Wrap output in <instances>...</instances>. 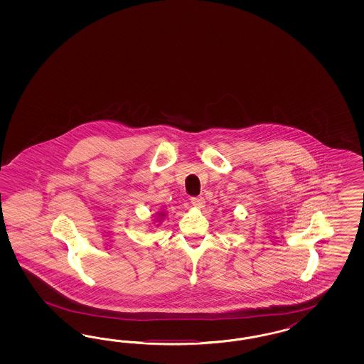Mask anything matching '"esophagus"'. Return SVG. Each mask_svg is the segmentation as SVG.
I'll return each mask as SVG.
<instances>
[{
  "label": "esophagus",
  "mask_w": 364,
  "mask_h": 364,
  "mask_svg": "<svg viewBox=\"0 0 364 364\" xmlns=\"http://www.w3.org/2000/svg\"><path fill=\"white\" fill-rule=\"evenodd\" d=\"M189 203L196 208H203L205 205V200L203 198H189Z\"/></svg>",
  "instance_id": "34e87169"
}]
</instances>
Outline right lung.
<instances>
[{"instance_id": "add662e5", "label": "right lung", "mask_w": 364, "mask_h": 364, "mask_svg": "<svg viewBox=\"0 0 364 364\" xmlns=\"http://www.w3.org/2000/svg\"><path fill=\"white\" fill-rule=\"evenodd\" d=\"M166 212H159V213H156V218H157V220L161 221L166 218Z\"/></svg>"}]
</instances>
